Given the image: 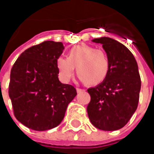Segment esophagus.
Returning a JSON list of instances; mask_svg holds the SVG:
<instances>
[{
	"mask_svg": "<svg viewBox=\"0 0 154 154\" xmlns=\"http://www.w3.org/2000/svg\"><path fill=\"white\" fill-rule=\"evenodd\" d=\"M76 91H77V92H78V93H80V92H84L85 90H83V89H80V88H76Z\"/></svg>",
	"mask_w": 154,
	"mask_h": 154,
	"instance_id": "esophagus-1",
	"label": "esophagus"
}]
</instances>
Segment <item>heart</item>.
Here are the masks:
<instances>
[{
    "label": "heart",
    "instance_id": "obj_1",
    "mask_svg": "<svg viewBox=\"0 0 154 154\" xmlns=\"http://www.w3.org/2000/svg\"><path fill=\"white\" fill-rule=\"evenodd\" d=\"M60 79L68 82L76 72L81 81L94 86L106 79L109 71V59L103 50L92 45H77L68 51V57L58 56L56 61Z\"/></svg>",
    "mask_w": 154,
    "mask_h": 154
}]
</instances>
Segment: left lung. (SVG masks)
Listing matches in <instances>:
<instances>
[{
    "label": "left lung",
    "mask_w": 154,
    "mask_h": 154,
    "mask_svg": "<svg viewBox=\"0 0 154 154\" xmlns=\"http://www.w3.org/2000/svg\"><path fill=\"white\" fill-rule=\"evenodd\" d=\"M92 42L101 44L109 59L106 79L87 90L91 101L87 114L93 126L104 131L124 127L137 109L140 91L138 65L130 51L115 39L103 37Z\"/></svg>",
    "instance_id": "obj_1"
}]
</instances>
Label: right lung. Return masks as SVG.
Listing matches in <instances>:
<instances>
[{
  "mask_svg": "<svg viewBox=\"0 0 154 154\" xmlns=\"http://www.w3.org/2000/svg\"><path fill=\"white\" fill-rule=\"evenodd\" d=\"M64 46L45 41L25 51L10 74L9 97L16 119L27 128L45 131L58 126L77 92L58 79L56 61Z\"/></svg>",
  "mask_w": 154,
  "mask_h": 154,
  "instance_id": "obj_1",
  "label": "right lung"
}]
</instances>
